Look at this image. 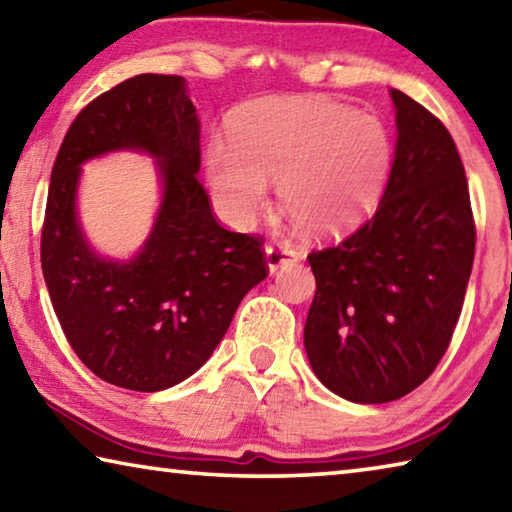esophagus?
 <instances>
[{
	"instance_id": "1",
	"label": "esophagus",
	"mask_w": 512,
	"mask_h": 512,
	"mask_svg": "<svg viewBox=\"0 0 512 512\" xmlns=\"http://www.w3.org/2000/svg\"><path fill=\"white\" fill-rule=\"evenodd\" d=\"M298 259H300V255L289 246H282V244H277V246L268 244L266 246V264H268V271H271V273H275L277 268L298 262Z\"/></svg>"
}]
</instances>
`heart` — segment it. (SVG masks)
I'll return each instance as SVG.
<instances>
[{
  "mask_svg": "<svg viewBox=\"0 0 512 512\" xmlns=\"http://www.w3.org/2000/svg\"><path fill=\"white\" fill-rule=\"evenodd\" d=\"M393 160L381 119L329 99H277L241 110L230 144L207 146L205 171L230 223H253L277 180L282 212L305 235L339 237L379 205Z\"/></svg>",
  "mask_w": 512,
  "mask_h": 512,
  "instance_id": "b5f03b06",
  "label": "heart"
}]
</instances>
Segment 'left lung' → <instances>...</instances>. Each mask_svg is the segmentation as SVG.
Instances as JSON below:
<instances>
[{
	"mask_svg": "<svg viewBox=\"0 0 512 512\" xmlns=\"http://www.w3.org/2000/svg\"><path fill=\"white\" fill-rule=\"evenodd\" d=\"M391 97L395 162L375 216L307 255L316 275L309 363L329 391L359 404L400 400L436 370L461 316L476 244L452 135L404 92Z\"/></svg>",
	"mask_w": 512,
	"mask_h": 512,
	"instance_id": "1",
	"label": "left lung"
}]
</instances>
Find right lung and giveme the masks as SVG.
Masks as SVG:
<instances>
[{"mask_svg":"<svg viewBox=\"0 0 512 512\" xmlns=\"http://www.w3.org/2000/svg\"><path fill=\"white\" fill-rule=\"evenodd\" d=\"M155 154L165 180L159 219L128 265L94 256L75 221L80 164L101 152ZM201 124L183 76L140 74L90 101L51 169L40 259L60 327L99 379L155 393L210 359L241 298L268 275L262 237L216 221L196 173Z\"/></svg>","mask_w":512,"mask_h":512,"instance_id":"obj_1","label":"right lung"}]
</instances>
